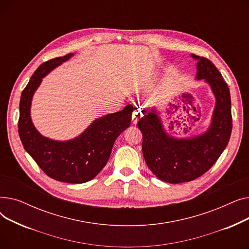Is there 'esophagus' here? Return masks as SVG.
I'll list each match as a JSON object with an SVG mask.
<instances>
[{"instance_id": "esophagus-1", "label": "esophagus", "mask_w": 249, "mask_h": 249, "mask_svg": "<svg viewBox=\"0 0 249 249\" xmlns=\"http://www.w3.org/2000/svg\"><path fill=\"white\" fill-rule=\"evenodd\" d=\"M141 112L140 111H138V112H134L133 113V116H132V121H133V124H136L137 123V121H138V119L139 118L141 117Z\"/></svg>"}]
</instances>
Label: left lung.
Instances as JSON below:
<instances>
[{
  "label": "left lung",
  "instance_id": "obj_1",
  "mask_svg": "<svg viewBox=\"0 0 249 249\" xmlns=\"http://www.w3.org/2000/svg\"><path fill=\"white\" fill-rule=\"evenodd\" d=\"M197 60L196 80H204L216 99L211 124L200 135L178 138L163 128L155 108L142 110L137 124L142 132V152L156 178L180 184L201 177L212 167L226 148L232 130L231 99L227 84L215 65L205 57L192 54Z\"/></svg>",
  "mask_w": 249,
  "mask_h": 249
}]
</instances>
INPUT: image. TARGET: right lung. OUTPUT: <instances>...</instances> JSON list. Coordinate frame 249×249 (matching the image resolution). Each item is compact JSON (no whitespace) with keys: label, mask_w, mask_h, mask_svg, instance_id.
<instances>
[{"label":"right lung","mask_w":249,"mask_h":249,"mask_svg":"<svg viewBox=\"0 0 249 249\" xmlns=\"http://www.w3.org/2000/svg\"><path fill=\"white\" fill-rule=\"evenodd\" d=\"M71 56L73 53L50 59L33 73L21 95L18 131L25 150L48 177L83 184L93 179L107 164L114 142L129 127L134 108L128 105L120 112L97 118L81 135L71 140H53L39 133L31 120L33 95L42 78Z\"/></svg>","instance_id":"right-lung-1"}]
</instances>
